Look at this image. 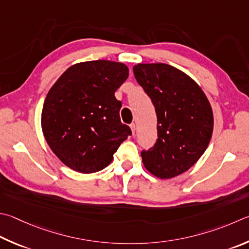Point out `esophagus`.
I'll list each match as a JSON object with an SVG mask.
<instances>
[{
  "label": "esophagus",
  "instance_id": "34e87169",
  "mask_svg": "<svg viewBox=\"0 0 249 249\" xmlns=\"http://www.w3.org/2000/svg\"><path fill=\"white\" fill-rule=\"evenodd\" d=\"M129 126H130V129H132L133 134H135V129H136V126H135V123H132Z\"/></svg>",
  "mask_w": 249,
  "mask_h": 249
}]
</instances>
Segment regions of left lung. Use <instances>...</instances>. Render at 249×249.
Returning <instances> with one entry per match:
<instances>
[{"label":"left lung","instance_id":"obj_1","mask_svg":"<svg viewBox=\"0 0 249 249\" xmlns=\"http://www.w3.org/2000/svg\"><path fill=\"white\" fill-rule=\"evenodd\" d=\"M133 70L158 119V139L142 151V163L157 178H172L192 168L206 151L213 130L211 106L199 86L173 66L137 64Z\"/></svg>","mask_w":249,"mask_h":249}]
</instances>
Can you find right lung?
Wrapping results in <instances>:
<instances>
[{"mask_svg": "<svg viewBox=\"0 0 249 249\" xmlns=\"http://www.w3.org/2000/svg\"><path fill=\"white\" fill-rule=\"evenodd\" d=\"M127 77L123 63L84 62L66 70L49 90L41 114L44 138L71 170H103L132 135L121 122L122 102L114 96Z\"/></svg>", "mask_w": 249, "mask_h": 249, "instance_id": "right-lung-1", "label": "right lung"}]
</instances>
